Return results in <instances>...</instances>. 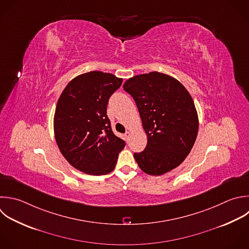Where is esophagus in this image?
<instances>
[{
    "instance_id": "1",
    "label": "esophagus",
    "mask_w": 249,
    "mask_h": 249,
    "mask_svg": "<svg viewBox=\"0 0 249 249\" xmlns=\"http://www.w3.org/2000/svg\"><path fill=\"white\" fill-rule=\"evenodd\" d=\"M130 135H131V133H130L129 131H126V132L124 133V136H125V138H126V139H128V138L130 137Z\"/></svg>"
}]
</instances>
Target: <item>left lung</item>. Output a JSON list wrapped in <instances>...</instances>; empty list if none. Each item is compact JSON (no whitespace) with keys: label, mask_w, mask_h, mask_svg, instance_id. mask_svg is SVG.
<instances>
[{"label":"left lung","mask_w":249,"mask_h":249,"mask_svg":"<svg viewBox=\"0 0 249 249\" xmlns=\"http://www.w3.org/2000/svg\"><path fill=\"white\" fill-rule=\"evenodd\" d=\"M134 99L147 146L134 159L142 171L162 175L180 165L191 152L198 130L194 100L175 78L150 72L129 78L123 86Z\"/></svg>","instance_id":"8db88e82"}]
</instances>
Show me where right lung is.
<instances>
[{
  "label": "right lung",
  "instance_id": "add662e5",
  "mask_svg": "<svg viewBox=\"0 0 249 249\" xmlns=\"http://www.w3.org/2000/svg\"><path fill=\"white\" fill-rule=\"evenodd\" d=\"M122 83L113 74L91 71L71 80L58 98L53 118L55 141L66 160L82 172L110 173L124 148L107 117L108 100Z\"/></svg>",
  "mask_w": 249,
  "mask_h": 249
}]
</instances>
